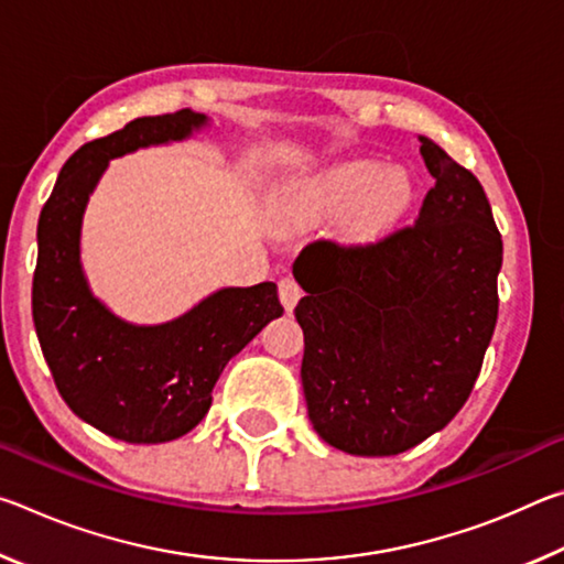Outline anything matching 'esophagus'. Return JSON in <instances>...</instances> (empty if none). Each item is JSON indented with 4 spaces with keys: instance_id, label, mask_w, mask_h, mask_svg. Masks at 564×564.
I'll return each mask as SVG.
<instances>
[{
    "instance_id": "34e87169",
    "label": "esophagus",
    "mask_w": 564,
    "mask_h": 564,
    "mask_svg": "<svg viewBox=\"0 0 564 564\" xmlns=\"http://www.w3.org/2000/svg\"><path fill=\"white\" fill-rule=\"evenodd\" d=\"M301 295H303V289L299 285V281L291 279V275H285V279L279 281V299L285 311H293Z\"/></svg>"
}]
</instances>
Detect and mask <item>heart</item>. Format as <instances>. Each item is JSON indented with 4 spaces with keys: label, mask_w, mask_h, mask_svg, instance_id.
Instances as JSON below:
<instances>
[{
    "label": "heart",
    "mask_w": 564,
    "mask_h": 564,
    "mask_svg": "<svg viewBox=\"0 0 564 564\" xmlns=\"http://www.w3.org/2000/svg\"><path fill=\"white\" fill-rule=\"evenodd\" d=\"M413 198L410 178L400 169H380L376 161H346L311 181L305 202L316 212H346L356 206L358 224L378 228L405 212Z\"/></svg>",
    "instance_id": "1"
}]
</instances>
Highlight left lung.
Listing matches in <instances>:
<instances>
[{"mask_svg": "<svg viewBox=\"0 0 564 564\" xmlns=\"http://www.w3.org/2000/svg\"><path fill=\"white\" fill-rule=\"evenodd\" d=\"M420 141L435 186L413 224L373 243L318 238L293 263L308 417L350 455L405 453L451 423L498 323L502 238L488 196Z\"/></svg>", "mask_w": 564, "mask_h": 564, "instance_id": "1", "label": "left lung"}]
</instances>
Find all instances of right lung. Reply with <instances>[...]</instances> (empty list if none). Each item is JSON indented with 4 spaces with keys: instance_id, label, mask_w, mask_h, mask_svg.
Listing matches in <instances>:
<instances>
[{
    "instance_id": "obj_1",
    "label": "right lung",
    "mask_w": 564,
    "mask_h": 564,
    "mask_svg": "<svg viewBox=\"0 0 564 564\" xmlns=\"http://www.w3.org/2000/svg\"><path fill=\"white\" fill-rule=\"evenodd\" d=\"M206 123L181 109L139 117L94 139L62 166L36 226L32 316L56 390L76 415L127 443L186 435L212 408L218 376L283 305L275 283L224 289L164 326L139 328L94 299L79 269V228L109 159L184 139Z\"/></svg>"
}]
</instances>
